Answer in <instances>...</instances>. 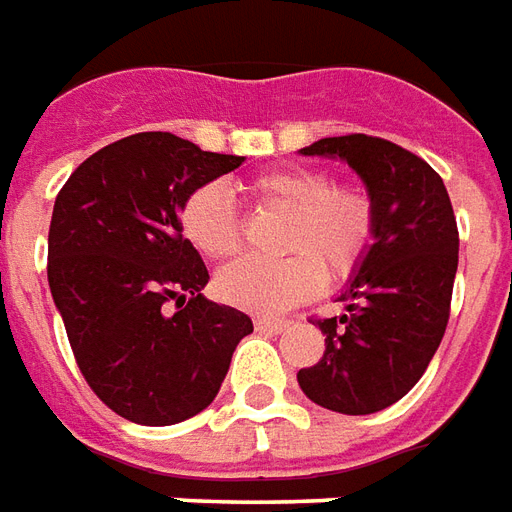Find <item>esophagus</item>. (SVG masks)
<instances>
[{
	"instance_id": "1",
	"label": "esophagus",
	"mask_w": 512,
	"mask_h": 512,
	"mask_svg": "<svg viewBox=\"0 0 512 512\" xmlns=\"http://www.w3.org/2000/svg\"><path fill=\"white\" fill-rule=\"evenodd\" d=\"M255 328L260 333H282L290 328V323L287 320H276V317H257Z\"/></svg>"
}]
</instances>
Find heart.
Segmentation results:
<instances>
[{
    "label": "heart",
    "instance_id": "1",
    "mask_svg": "<svg viewBox=\"0 0 512 512\" xmlns=\"http://www.w3.org/2000/svg\"><path fill=\"white\" fill-rule=\"evenodd\" d=\"M266 211H285L279 249L287 257L238 260L217 276L219 298L255 314L285 312L320 293L328 282L350 279L377 238V200L361 184H339L328 170L279 168L246 184ZM181 233L200 255L230 260L244 233L233 200L217 184L192 189L181 203Z\"/></svg>",
    "mask_w": 512,
    "mask_h": 512
}]
</instances>
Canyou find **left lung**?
I'll return each mask as SVG.
<instances>
[{
  "label": "left lung",
  "instance_id": "8db88e82",
  "mask_svg": "<svg viewBox=\"0 0 512 512\" xmlns=\"http://www.w3.org/2000/svg\"><path fill=\"white\" fill-rule=\"evenodd\" d=\"M306 157H339L377 200V238L344 287L347 314L314 320L320 361L298 372L301 391L325 410L372 415L415 388L450 317L458 227L448 189L418 154L372 135L323 138Z\"/></svg>",
  "mask_w": 512,
  "mask_h": 512
}]
</instances>
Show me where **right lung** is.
<instances>
[{
  "label": "right lung",
  "instance_id": "obj_1",
  "mask_svg": "<svg viewBox=\"0 0 512 512\" xmlns=\"http://www.w3.org/2000/svg\"><path fill=\"white\" fill-rule=\"evenodd\" d=\"M241 162L138 132L81 162L56 195L51 295L83 380L132 423L173 426L206 410L252 333L244 312L203 298L206 263L179 219L192 189Z\"/></svg>",
  "mask_w": 512,
  "mask_h": 512
}]
</instances>
